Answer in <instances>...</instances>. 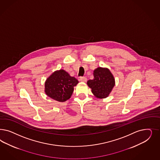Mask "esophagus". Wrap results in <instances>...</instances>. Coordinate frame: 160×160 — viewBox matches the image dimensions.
Here are the masks:
<instances>
[{
	"mask_svg": "<svg viewBox=\"0 0 160 160\" xmlns=\"http://www.w3.org/2000/svg\"><path fill=\"white\" fill-rule=\"evenodd\" d=\"M79 81L83 82H85L87 81V78L86 77H81L79 78Z\"/></svg>",
	"mask_w": 160,
	"mask_h": 160,
	"instance_id": "esophagus-1",
	"label": "esophagus"
}]
</instances>
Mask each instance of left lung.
<instances>
[{
  "instance_id": "8db88e82",
  "label": "left lung",
  "mask_w": 160,
  "mask_h": 160,
  "mask_svg": "<svg viewBox=\"0 0 160 160\" xmlns=\"http://www.w3.org/2000/svg\"><path fill=\"white\" fill-rule=\"evenodd\" d=\"M93 79L87 82L93 94L100 99L108 97L115 85L112 73L107 68L98 67L93 71Z\"/></svg>"
}]
</instances>
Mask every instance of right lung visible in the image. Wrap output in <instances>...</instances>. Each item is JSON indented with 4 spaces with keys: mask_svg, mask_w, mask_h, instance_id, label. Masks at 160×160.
<instances>
[{
    "mask_svg": "<svg viewBox=\"0 0 160 160\" xmlns=\"http://www.w3.org/2000/svg\"><path fill=\"white\" fill-rule=\"evenodd\" d=\"M79 81L63 69L57 70L48 78L45 82L47 96L58 102H65L71 98Z\"/></svg>",
    "mask_w": 160,
    "mask_h": 160,
    "instance_id": "1",
    "label": "right lung"
}]
</instances>
